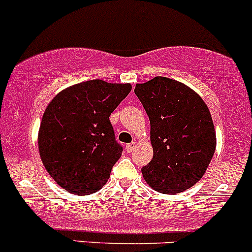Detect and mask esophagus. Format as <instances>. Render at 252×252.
I'll list each match as a JSON object with an SVG mask.
<instances>
[{
    "label": "esophagus",
    "instance_id": "34e87169",
    "mask_svg": "<svg viewBox=\"0 0 252 252\" xmlns=\"http://www.w3.org/2000/svg\"><path fill=\"white\" fill-rule=\"evenodd\" d=\"M134 147H136V143H134V142H132V143H128V144H126V150L128 153H131L132 150L134 149Z\"/></svg>",
    "mask_w": 252,
    "mask_h": 252
}]
</instances>
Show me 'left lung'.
<instances>
[{
	"label": "left lung",
	"instance_id": "8db88e82",
	"mask_svg": "<svg viewBox=\"0 0 252 252\" xmlns=\"http://www.w3.org/2000/svg\"><path fill=\"white\" fill-rule=\"evenodd\" d=\"M134 93L149 116L154 152L142 167L144 180L159 193L189 189L203 177L216 149L209 108L191 88L162 76L137 84Z\"/></svg>",
	"mask_w": 252,
	"mask_h": 252
}]
</instances>
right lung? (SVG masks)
I'll return each instance as SVG.
<instances>
[{"label": "right lung", "mask_w": 252, "mask_h": 252, "mask_svg": "<svg viewBox=\"0 0 252 252\" xmlns=\"http://www.w3.org/2000/svg\"><path fill=\"white\" fill-rule=\"evenodd\" d=\"M131 88L90 80L63 90L47 105L38 152L49 176L66 191L88 195L108 182L123 153L109 116Z\"/></svg>", "instance_id": "right-lung-1"}]
</instances>
